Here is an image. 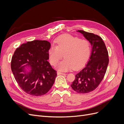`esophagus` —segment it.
<instances>
[{
    "instance_id": "obj_1",
    "label": "esophagus",
    "mask_w": 124,
    "mask_h": 124,
    "mask_svg": "<svg viewBox=\"0 0 124 124\" xmlns=\"http://www.w3.org/2000/svg\"><path fill=\"white\" fill-rule=\"evenodd\" d=\"M57 75H65L66 74V73L60 72H59V71H58V72H57Z\"/></svg>"
}]
</instances>
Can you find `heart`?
Instances as JSON below:
<instances>
[{"mask_svg": "<svg viewBox=\"0 0 124 124\" xmlns=\"http://www.w3.org/2000/svg\"><path fill=\"white\" fill-rule=\"evenodd\" d=\"M55 43L56 46H52L48 50V56L51 64L55 66L63 54L65 59L57 66L59 71L79 68L85 63L89 55L91 47L87 40L64 35L56 38Z\"/></svg>", "mask_w": 124, "mask_h": 124, "instance_id": "b5f03b06", "label": "heart"}]
</instances>
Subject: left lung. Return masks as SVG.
<instances>
[{
    "mask_svg": "<svg viewBox=\"0 0 124 124\" xmlns=\"http://www.w3.org/2000/svg\"><path fill=\"white\" fill-rule=\"evenodd\" d=\"M78 31L89 41L92 50L87 64L76 75L71 86L78 93H86L95 90L102 81L109 59L106 44L100 37L81 30Z\"/></svg>",
    "mask_w": 124,
    "mask_h": 124,
    "instance_id": "obj_1",
    "label": "left lung"
}]
</instances>
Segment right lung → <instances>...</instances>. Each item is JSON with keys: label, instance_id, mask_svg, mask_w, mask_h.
Listing matches in <instances>:
<instances>
[{"label": "right lung", "instance_id": "obj_1", "mask_svg": "<svg viewBox=\"0 0 124 124\" xmlns=\"http://www.w3.org/2000/svg\"><path fill=\"white\" fill-rule=\"evenodd\" d=\"M51 43L46 40H35L22 44L14 52L11 68L20 88L28 94L41 96L53 86L57 76L48 59ZM31 70L26 72L25 67Z\"/></svg>", "mask_w": 124, "mask_h": 124}]
</instances>
